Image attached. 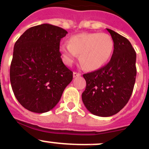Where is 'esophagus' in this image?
<instances>
[{
    "mask_svg": "<svg viewBox=\"0 0 149 149\" xmlns=\"http://www.w3.org/2000/svg\"><path fill=\"white\" fill-rule=\"evenodd\" d=\"M73 77L75 78V77H78V76H81V73H77V72H73Z\"/></svg>",
    "mask_w": 149,
    "mask_h": 149,
    "instance_id": "esophagus-1",
    "label": "esophagus"
}]
</instances>
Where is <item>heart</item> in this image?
Returning a JSON list of instances; mask_svg holds the SVG:
<instances>
[{
	"mask_svg": "<svg viewBox=\"0 0 149 149\" xmlns=\"http://www.w3.org/2000/svg\"><path fill=\"white\" fill-rule=\"evenodd\" d=\"M114 41L110 35L100 33H83L74 35L69 39V44L60 45L63 60L70 65L79 54V62L86 70L100 68L111 58Z\"/></svg>",
	"mask_w": 149,
	"mask_h": 149,
	"instance_id": "b5f03b06",
	"label": "heart"
}]
</instances>
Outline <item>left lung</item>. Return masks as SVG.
<instances>
[{
    "label": "left lung",
    "mask_w": 149,
    "mask_h": 149,
    "mask_svg": "<svg viewBox=\"0 0 149 149\" xmlns=\"http://www.w3.org/2000/svg\"><path fill=\"white\" fill-rule=\"evenodd\" d=\"M114 41L111 60L106 65L83 75L86 82L82 101L92 114L111 116L126 105L136 78V53L129 41L107 28Z\"/></svg>",
    "instance_id": "left-lung-1"
}]
</instances>
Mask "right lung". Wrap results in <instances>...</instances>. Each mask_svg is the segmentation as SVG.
Here are the masks:
<instances>
[{"mask_svg":"<svg viewBox=\"0 0 149 149\" xmlns=\"http://www.w3.org/2000/svg\"><path fill=\"white\" fill-rule=\"evenodd\" d=\"M68 32L50 24L27 29L14 44L10 81L20 104L34 113H45L60 101L73 72L63 63L61 38Z\"/></svg>","mask_w":149,"mask_h":149,"instance_id":"1","label":"right lung"}]
</instances>
